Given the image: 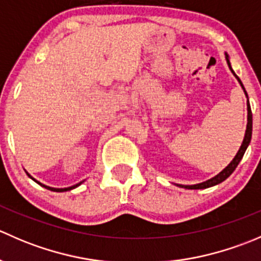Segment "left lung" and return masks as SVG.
Listing matches in <instances>:
<instances>
[{"label": "left lung", "mask_w": 261, "mask_h": 261, "mask_svg": "<svg viewBox=\"0 0 261 261\" xmlns=\"http://www.w3.org/2000/svg\"><path fill=\"white\" fill-rule=\"evenodd\" d=\"M226 60H227V64H228V67H230L231 72H232L233 75H235V77L238 78L239 83L241 84V87H243L245 94H246V97H247V93H246V91H245V88H244L243 82L240 81V78H239L238 75L235 74V72H233L232 68H231L230 60H228V55H227V54H226ZM251 134H252V114H251V109H250L249 98H247V126H246V133H245V138H244L243 144H241L240 149H239L238 154H236V156L233 158L232 162H231L230 164H228L227 167H226L225 169H223L222 172L220 173V174H217V175H216V177H213L212 179H208V180L203 181V183L194 184V186H179V187H183V188H187V189H204V188H208V187L216 186V184L221 183V181L225 180L226 178L230 177V175L232 174L233 170L236 169V167H238V165H239V163H240V160L243 159L245 151H246L247 146H249V144H250V140H251Z\"/></svg>", "instance_id": "1"}]
</instances>
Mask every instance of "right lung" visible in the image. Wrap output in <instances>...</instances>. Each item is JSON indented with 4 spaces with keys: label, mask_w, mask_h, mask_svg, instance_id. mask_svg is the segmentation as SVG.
Returning <instances> with one entry per match:
<instances>
[{
    "label": "right lung",
    "mask_w": 261,
    "mask_h": 261,
    "mask_svg": "<svg viewBox=\"0 0 261 261\" xmlns=\"http://www.w3.org/2000/svg\"><path fill=\"white\" fill-rule=\"evenodd\" d=\"M26 174L29 175V177L31 178V179H33L34 181H36V183L38 184H40L41 187H44V188H46V189H49V191H53V192H67V191H70V189H73V188H75V187H78V186H81V183H78V184H75V186H72V187H69V188H51V187H48V186H45V184H41L40 181H38L36 179H34L33 177H31L30 174H29V173H26Z\"/></svg>",
    "instance_id": "1"
}]
</instances>
